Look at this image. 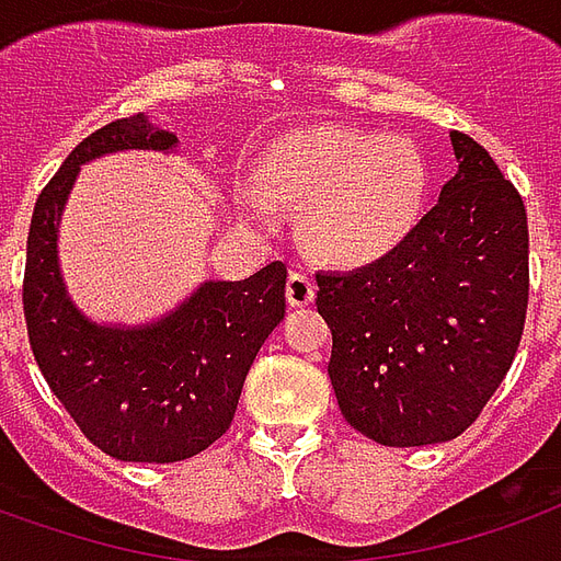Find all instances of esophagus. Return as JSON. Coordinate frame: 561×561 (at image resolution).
I'll list each match as a JSON object with an SVG mask.
<instances>
[{
    "label": "esophagus",
    "mask_w": 561,
    "mask_h": 561,
    "mask_svg": "<svg viewBox=\"0 0 561 561\" xmlns=\"http://www.w3.org/2000/svg\"><path fill=\"white\" fill-rule=\"evenodd\" d=\"M288 302L291 306H309L314 300V279L309 270H291V276H288Z\"/></svg>",
    "instance_id": "obj_1"
}]
</instances>
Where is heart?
I'll return each mask as SVG.
<instances>
[{"mask_svg": "<svg viewBox=\"0 0 561 561\" xmlns=\"http://www.w3.org/2000/svg\"><path fill=\"white\" fill-rule=\"evenodd\" d=\"M261 190L276 202L306 207V234L327 259L368 264L396 249L416 226L425 198V163L404 139H380L354 127L294 133L267 153ZM252 219L267 202L243 193Z\"/></svg>", "mask_w": 561, "mask_h": 561, "instance_id": "obj_1", "label": "heart"}]
</instances>
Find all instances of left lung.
Segmentation results:
<instances>
[{"label":"left lung","mask_w":561,"mask_h":561,"mask_svg":"<svg viewBox=\"0 0 561 561\" xmlns=\"http://www.w3.org/2000/svg\"><path fill=\"white\" fill-rule=\"evenodd\" d=\"M458 175L368 267L321 270L330 380L347 425L380 446L460 437L508 375L529 302L520 193L472 136L451 130Z\"/></svg>","instance_id":"left-lung-1"}]
</instances>
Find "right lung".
Listing matches in <instances>:
<instances>
[{"mask_svg": "<svg viewBox=\"0 0 561 561\" xmlns=\"http://www.w3.org/2000/svg\"><path fill=\"white\" fill-rule=\"evenodd\" d=\"M175 136L142 112L82 139L41 190L28 226L23 314L41 375L77 428L110 458L175 463L231 425L261 344L285 318L288 267L270 261L243 282H205L163 321L98 327L65 294L56 228L82 163L124 148L169 151Z\"/></svg>", "mask_w": 561, "mask_h": 561, "instance_id": "add662e5", "label": "right lung"}]
</instances>
